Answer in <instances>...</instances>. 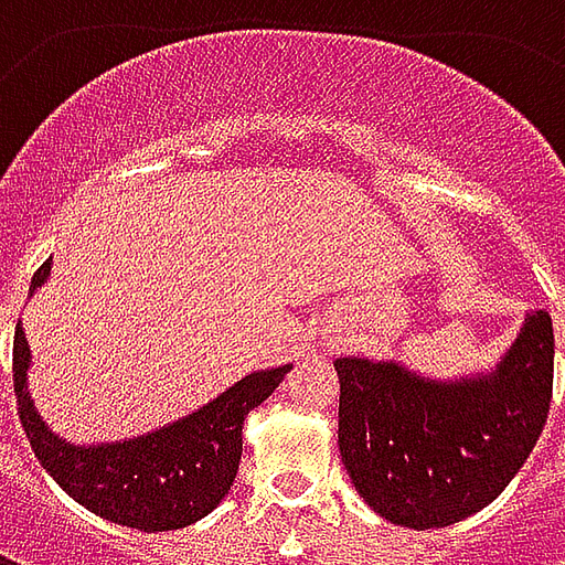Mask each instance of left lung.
<instances>
[{"mask_svg":"<svg viewBox=\"0 0 565 565\" xmlns=\"http://www.w3.org/2000/svg\"><path fill=\"white\" fill-rule=\"evenodd\" d=\"M339 454L384 521L438 530L490 505L521 472L551 408L554 327L530 311L497 366L429 379L399 360L339 356Z\"/></svg>","mask_w":565,"mask_h":565,"instance_id":"left-lung-1","label":"left lung"}]
</instances>
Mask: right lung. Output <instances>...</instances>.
Here are the masks:
<instances>
[{
  "label": "right lung",
  "mask_w": 565,
  "mask_h": 565,
  "mask_svg": "<svg viewBox=\"0 0 565 565\" xmlns=\"http://www.w3.org/2000/svg\"><path fill=\"white\" fill-rule=\"evenodd\" d=\"M54 259L32 275L30 296L47 284ZM30 342L14 332V396L35 457L78 505L105 521L166 533L202 521L221 505L238 472L245 417L266 403L290 363L257 369L196 412L141 436L75 445L44 424L30 393Z\"/></svg>",
  "instance_id": "obj_1"
}]
</instances>
